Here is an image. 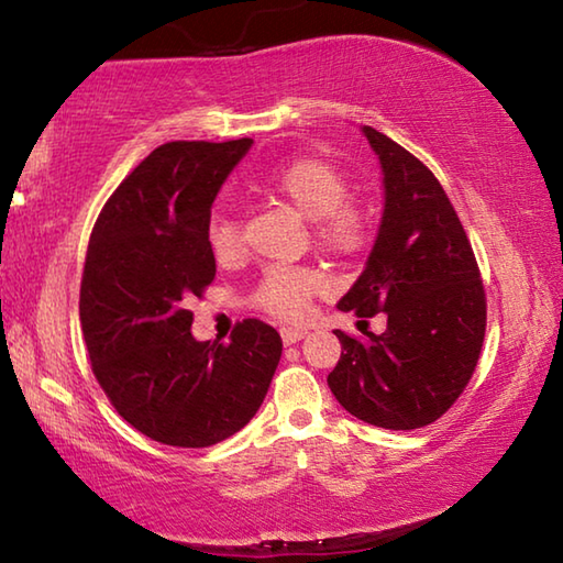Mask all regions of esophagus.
<instances>
[{
  "instance_id": "34e87169",
  "label": "esophagus",
  "mask_w": 563,
  "mask_h": 563,
  "mask_svg": "<svg viewBox=\"0 0 563 563\" xmlns=\"http://www.w3.org/2000/svg\"><path fill=\"white\" fill-rule=\"evenodd\" d=\"M280 338L285 345H295V342H300L305 338V330H292V328H280Z\"/></svg>"
}]
</instances>
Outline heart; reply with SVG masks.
<instances>
[{"instance_id":"1","label":"heart","mask_w":563,"mask_h":563,"mask_svg":"<svg viewBox=\"0 0 563 563\" xmlns=\"http://www.w3.org/2000/svg\"><path fill=\"white\" fill-rule=\"evenodd\" d=\"M263 194L280 198L312 221L316 241L332 255H355L367 241V218L347 201L350 178L325 158H298L263 180ZM208 245L218 261L241 253V225L231 216H216L208 225ZM328 290V278L312 268L273 265L255 290V305L283 320H300L316 295Z\"/></svg>"}]
</instances>
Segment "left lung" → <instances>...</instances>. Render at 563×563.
I'll return each instance as SVG.
<instances>
[{
	"instance_id": "left-lung-1",
	"label": "left lung",
	"mask_w": 563,
	"mask_h": 563,
	"mask_svg": "<svg viewBox=\"0 0 563 563\" xmlns=\"http://www.w3.org/2000/svg\"><path fill=\"white\" fill-rule=\"evenodd\" d=\"M383 166L385 211L373 253L338 308L387 316V330L335 335L328 385L350 415L385 430L432 424L464 393L479 360L487 298L470 238L422 161L362 126ZM365 322V320H360Z\"/></svg>"
}]
</instances>
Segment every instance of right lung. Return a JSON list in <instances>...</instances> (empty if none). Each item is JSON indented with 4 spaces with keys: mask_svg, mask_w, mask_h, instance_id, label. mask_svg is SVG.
Wrapping results in <instances>:
<instances>
[{
    "mask_svg": "<svg viewBox=\"0 0 563 563\" xmlns=\"http://www.w3.org/2000/svg\"><path fill=\"white\" fill-rule=\"evenodd\" d=\"M251 139L170 141L113 190L91 231L79 318L91 369L117 412L170 446H211L251 422L280 362L263 320L198 342L194 312L216 278L211 206Z\"/></svg>",
    "mask_w": 563,
    "mask_h": 563,
    "instance_id": "right-lung-1",
    "label": "right lung"
}]
</instances>
